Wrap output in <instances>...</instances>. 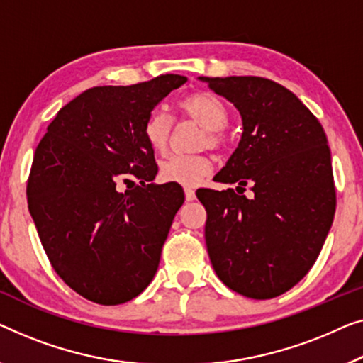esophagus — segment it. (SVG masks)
I'll return each instance as SVG.
<instances>
[{
	"instance_id": "esophagus-1",
	"label": "esophagus",
	"mask_w": 363,
	"mask_h": 363,
	"mask_svg": "<svg viewBox=\"0 0 363 363\" xmlns=\"http://www.w3.org/2000/svg\"><path fill=\"white\" fill-rule=\"evenodd\" d=\"M184 194H186V201H194L196 199V191H194V187H184Z\"/></svg>"
}]
</instances>
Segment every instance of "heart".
Returning a JSON list of instances; mask_svg holds the SVG:
<instances>
[{"mask_svg":"<svg viewBox=\"0 0 363 363\" xmlns=\"http://www.w3.org/2000/svg\"><path fill=\"white\" fill-rule=\"evenodd\" d=\"M179 110L187 118L203 126L199 145L220 147L223 145V128L228 113L225 105L211 94L187 95L179 101ZM172 135L171 116L162 110H152L143 123V136L147 146L156 152H164ZM213 162L207 155H172L160 164V177L164 182H176L181 186H196L212 172Z\"/></svg>","mask_w":363,"mask_h":363,"instance_id":"obj_1","label":"heart"}]
</instances>
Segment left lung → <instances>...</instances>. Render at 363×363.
I'll list each match as a JSON object with an SVG mask.
<instances>
[{"label":"left lung","instance_id":"8db88e82","mask_svg":"<svg viewBox=\"0 0 363 363\" xmlns=\"http://www.w3.org/2000/svg\"><path fill=\"white\" fill-rule=\"evenodd\" d=\"M232 101L243 133L213 177L252 185L201 189L206 243L220 281L252 299H272L303 279L330 230L335 189L328 138L293 91L262 77H199Z\"/></svg>","mask_w":363,"mask_h":363}]
</instances>
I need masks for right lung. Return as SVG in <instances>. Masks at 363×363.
<instances>
[{"label": "right lung", "instance_id": "add662e5", "mask_svg": "<svg viewBox=\"0 0 363 363\" xmlns=\"http://www.w3.org/2000/svg\"><path fill=\"white\" fill-rule=\"evenodd\" d=\"M186 82L166 74L85 90L59 110L35 147L28 206L40 243L64 283L96 304L136 298L160 267L184 192L152 182L157 166L143 123ZM130 175L142 186L120 193L118 182Z\"/></svg>", "mask_w": 363, "mask_h": 363}]
</instances>
